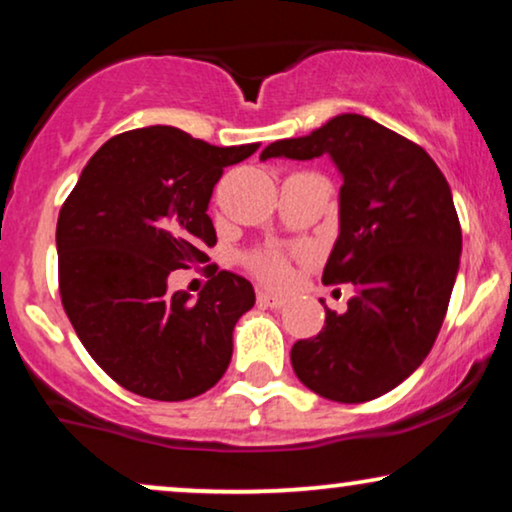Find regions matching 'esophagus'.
Masks as SVG:
<instances>
[{"label": "esophagus", "instance_id": "esophagus-1", "mask_svg": "<svg viewBox=\"0 0 512 512\" xmlns=\"http://www.w3.org/2000/svg\"><path fill=\"white\" fill-rule=\"evenodd\" d=\"M257 303L264 307H272V310H279V307L286 305V298H281V295H274L269 291H260L257 293Z\"/></svg>", "mask_w": 512, "mask_h": 512}]
</instances>
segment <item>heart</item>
<instances>
[{
  "instance_id": "obj_1",
  "label": "heart",
  "mask_w": 512,
  "mask_h": 512,
  "mask_svg": "<svg viewBox=\"0 0 512 512\" xmlns=\"http://www.w3.org/2000/svg\"><path fill=\"white\" fill-rule=\"evenodd\" d=\"M250 269L269 286H283L291 279V262L281 250L269 248L250 257Z\"/></svg>"
}]
</instances>
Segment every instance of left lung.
I'll list each match as a JSON object with an SVG mask.
<instances>
[{
	"label": "left lung",
	"instance_id": "left-lung-1",
	"mask_svg": "<svg viewBox=\"0 0 512 512\" xmlns=\"http://www.w3.org/2000/svg\"><path fill=\"white\" fill-rule=\"evenodd\" d=\"M329 155L341 171L338 238L326 286L355 295L317 336L291 348L298 379L336 403L379 398L422 365L446 317L463 233L434 159L360 114H338L303 138L276 140L260 159Z\"/></svg>",
	"mask_w": 512,
	"mask_h": 512
}]
</instances>
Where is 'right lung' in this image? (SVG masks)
Segmentation results:
<instances>
[{
    "label": "right lung",
    "mask_w": 512,
    "mask_h": 512,
    "mask_svg": "<svg viewBox=\"0 0 512 512\" xmlns=\"http://www.w3.org/2000/svg\"><path fill=\"white\" fill-rule=\"evenodd\" d=\"M257 147L209 145L174 126L135 128L90 157L61 205V305L92 360L126 391L171 403L224 377L233 326L255 305L252 283L214 267L190 300L166 281L207 260L217 243L212 190Z\"/></svg>",
    "instance_id": "right-lung-1"
}]
</instances>
